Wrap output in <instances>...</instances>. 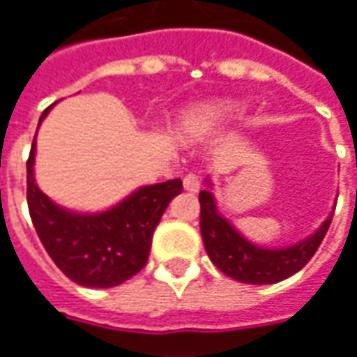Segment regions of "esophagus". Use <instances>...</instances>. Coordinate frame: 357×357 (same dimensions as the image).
<instances>
[{
    "instance_id": "esophagus-1",
    "label": "esophagus",
    "mask_w": 357,
    "mask_h": 357,
    "mask_svg": "<svg viewBox=\"0 0 357 357\" xmlns=\"http://www.w3.org/2000/svg\"><path fill=\"white\" fill-rule=\"evenodd\" d=\"M183 187L189 193H197L201 189V178L197 174H187L185 178H183Z\"/></svg>"
}]
</instances>
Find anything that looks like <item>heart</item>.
<instances>
[{"instance_id": "1", "label": "heart", "mask_w": 357, "mask_h": 357, "mask_svg": "<svg viewBox=\"0 0 357 357\" xmlns=\"http://www.w3.org/2000/svg\"><path fill=\"white\" fill-rule=\"evenodd\" d=\"M239 116V109L225 107V105H208L193 109L183 118V128L189 133H201L214 130L218 126L227 124L229 120Z\"/></svg>"}]
</instances>
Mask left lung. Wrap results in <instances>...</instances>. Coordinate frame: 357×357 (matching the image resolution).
<instances>
[{"mask_svg": "<svg viewBox=\"0 0 357 357\" xmlns=\"http://www.w3.org/2000/svg\"><path fill=\"white\" fill-rule=\"evenodd\" d=\"M206 185L212 187L210 179H206ZM199 201H201L202 241L210 260L225 275L250 284L279 283L300 271L312 260L317 247L321 245L333 220L331 214L314 235H310L296 245L284 248H266L245 239L218 212L216 199L210 193V189H202L199 193Z\"/></svg>", "mask_w": 357, "mask_h": 357, "instance_id": "1", "label": "left lung"}]
</instances>
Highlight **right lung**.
<instances>
[{
  "instance_id": "1",
  "label": "right lung",
  "mask_w": 357,
  "mask_h": 357,
  "mask_svg": "<svg viewBox=\"0 0 357 357\" xmlns=\"http://www.w3.org/2000/svg\"><path fill=\"white\" fill-rule=\"evenodd\" d=\"M50 109L43 110L40 124ZM34 155L36 137L26 162L28 210L57 268L74 283L89 289L116 287L139 273L149 260L153 233L164 210L183 189L181 179L139 187L105 212L78 214L55 204L36 185Z\"/></svg>"
}]
</instances>
